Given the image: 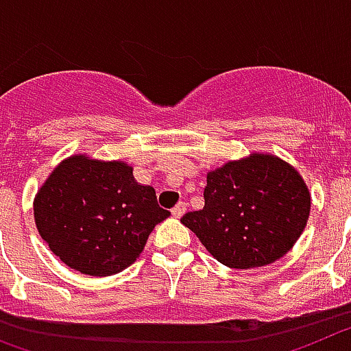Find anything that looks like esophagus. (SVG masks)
<instances>
[{"instance_id": "obj_1", "label": "esophagus", "mask_w": 351, "mask_h": 351, "mask_svg": "<svg viewBox=\"0 0 351 351\" xmlns=\"http://www.w3.org/2000/svg\"><path fill=\"white\" fill-rule=\"evenodd\" d=\"M185 210H187V205H185L184 201H180L178 205L175 206V208L171 210V213H173V217H176V219H180L182 217V215H184L185 213Z\"/></svg>"}]
</instances>
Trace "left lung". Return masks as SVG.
I'll return each instance as SVG.
<instances>
[{"instance_id": "left-lung-1", "label": "left lung", "mask_w": 351, "mask_h": 351, "mask_svg": "<svg viewBox=\"0 0 351 351\" xmlns=\"http://www.w3.org/2000/svg\"><path fill=\"white\" fill-rule=\"evenodd\" d=\"M205 206L182 224L230 268L265 267L300 239L311 194L300 173L277 155L252 152L206 173Z\"/></svg>"}]
</instances>
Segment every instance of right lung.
<instances>
[{"mask_svg":"<svg viewBox=\"0 0 351 351\" xmlns=\"http://www.w3.org/2000/svg\"><path fill=\"white\" fill-rule=\"evenodd\" d=\"M123 160L66 157L33 199L36 230L49 249L77 272L112 276L132 265L169 212L155 189L141 185Z\"/></svg>","mask_w":351,"mask_h":351,"instance_id":"right-lung-1","label":"right lung"}]
</instances>
